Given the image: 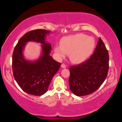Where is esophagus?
Segmentation results:
<instances>
[{
	"label": "esophagus",
	"mask_w": 122,
	"mask_h": 122,
	"mask_svg": "<svg viewBox=\"0 0 122 122\" xmlns=\"http://www.w3.org/2000/svg\"><path fill=\"white\" fill-rule=\"evenodd\" d=\"M61 68H66V65H65V64H62L61 65Z\"/></svg>",
	"instance_id": "obj_1"
}]
</instances>
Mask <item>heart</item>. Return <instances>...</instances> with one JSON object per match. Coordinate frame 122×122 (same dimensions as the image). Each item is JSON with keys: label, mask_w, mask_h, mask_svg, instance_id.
I'll list each match as a JSON object with an SVG mask.
<instances>
[{"label": "heart", "mask_w": 122, "mask_h": 122, "mask_svg": "<svg viewBox=\"0 0 122 122\" xmlns=\"http://www.w3.org/2000/svg\"><path fill=\"white\" fill-rule=\"evenodd\" d=\"M60 46H55L54 50L59 59L69 54V59L75 63L86 61L93 51L95 41L92 37L77 34L64 37L60 42Z\"/></svg>", "instance_id": "b5f03b06"}]
</instances>
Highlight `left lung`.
Wrapping results in <instances>:
<instances>
[{
    "mask_svg": "<svg viewBox=\"0 0 122 122\" xmlns=\"http://www.w3.org/2000/svg\"><path fill=\"white\" fill-rule=\"evenodd\" d=\"M109 53L102 39L85 62L69 68L70 90L76 96L93 93L106 80L109 70Z\"/></svg>",
    "mask_w": 122,
    "mask_h": 122,
    "instance_id": "obj_1",
    "label": "left lung"
}]
</instances>
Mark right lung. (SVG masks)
I'll use <instances>...</instances> for the list:
<instances>
[{"label": "right lung", "instance_id": "add662e5", "mask_svg": "<svg viewBox=\"0 0 122 122\" xmlns=\"http://www.w3.org/2000/svg\"><path fill=\"white\" fill-rule=\"evenodd\" d=\"M51 32L36 30L28 32L19 39L12 55L14 78L25 92L35 96L46 93L54 75L59 71L61 63L50 55L51 44L46 41ZM32 41L41 44V55L37 60L28 61L23 55L26 43Z\"/></svg>", "mask_w": 122, "mask_h": 122}]
</instances>
